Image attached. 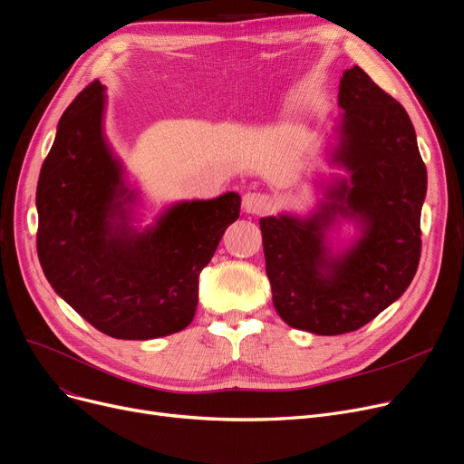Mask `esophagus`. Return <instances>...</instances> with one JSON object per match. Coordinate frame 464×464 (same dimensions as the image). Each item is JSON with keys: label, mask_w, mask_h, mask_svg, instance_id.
Listing matches in <instances>:
<instances>
[{"label": "esophagus", "mask_w": 464, "mask_h": 464, "mask_svg": "<svg viewBox=\"0 0 464 464\" xmlns=\"http://www.w3.org/2000/svg\"><path fill=\"white\" fill-rule=\"evenodd\" d=\"M273 207V200L266 193L248 191L243 195V208L248 214H266Z\"/></svg>", "instance_id": "1"}]
</instances>
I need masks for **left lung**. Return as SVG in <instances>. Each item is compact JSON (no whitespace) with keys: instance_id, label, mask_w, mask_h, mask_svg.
Here are the masks:
<instances>
[{"instance_id":"8db88e82","label":"left lung","mask_w":464,"mask_h":464,"mask_svg":"<svg viewBox=\"0 0 464 464\" xmlns=\"http://www.w3.org/2000/svg\"><path fill=\"white\" fill-rule=\"evenodd\" d=\"M337 106L328 163L345 176L320 184L309 214L259 219L273 305L288 326L316 335L354 332L408 290L427 195L415 129L391 94L354 66L341 77ZM343 220L357 233L334 251L331 233Z\"/></svg>"}]
</instances>
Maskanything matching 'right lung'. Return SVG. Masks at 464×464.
Returning a JSON list of instances; mask_svg holds the SVG:
<instances>
[{
  "instance_id": "obj_1",
  "label": "right lung",
  "mask_w": 464,
  "mask_h": 464,
  "mask_svg": "<svg viewBox=\"0 0 464 464\" xmlns=\"http://www.w3.org/2000/svg\"><path fill=\"white\" fill-rule=\"evenodd\" d=\"M106 87L91 83L60 117L39 172L37 256L54 292L115 339H155L191 324L198 275L238 218L240 195L178 200L140 227L125 165L106 132Z\"/></svg>"
}]
</instances>
